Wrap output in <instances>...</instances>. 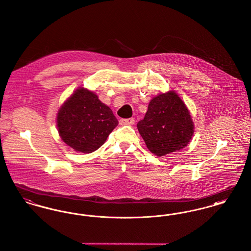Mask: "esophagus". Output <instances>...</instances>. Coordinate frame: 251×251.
<instances>
[{
	"mask_svg": "<svg viewBox=\"0 0 251 251\" xmlns=\"http://www.w3.org/2000/svg\"><path fill=\"white\" fill-rule=\"evenodd\" d=\"M134 123V119L133 118H122L119 119V124L120 125H133Z\"/></svg>",
	"mask_w": 251,
	"mask_h": 251,
	"instance_id": "34e87169",
	"label": "esophagus"
}]
</instances>
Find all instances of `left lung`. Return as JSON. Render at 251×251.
<instances>
[{
	"instance_id": "8db88e82",
	"label": "left lung",
	"mask_w": 251,
	"mask_h": 251,
	"mask_svg": "<svg viewBox=\"0 0 251 251\" xmlns=\"http://www.w3.org/2000/svg\"><path fill=\"white\" fill-rule=\"evenodd\" d=\"M137 129L150 151L164 156L189 144L194 125L187 106L176 92L170 91L150 101Z\"/></svg>"
}]
</instances>
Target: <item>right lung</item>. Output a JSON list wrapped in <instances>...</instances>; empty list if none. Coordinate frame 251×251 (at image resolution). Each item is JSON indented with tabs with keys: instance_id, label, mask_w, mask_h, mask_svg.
I'll return each instance as SVG.
<instances>
[{
	"instance_id": "add662e5",
	"label": "right lung",
	"mask_w": 251,
	"mask_h": 251,
	"mask_svg": "<svg viewBox=\"0 0 251 251\" xmlns=\"http://www.w3.org/2000/svg\"><path fill=\"white\" fill-rule=\"evenodd\" d=\"M118 124L112 110L82 87L62 104L57 117L60 138L75 151L84 153L102 146Z\"/></svg>"
}]
</instances>
